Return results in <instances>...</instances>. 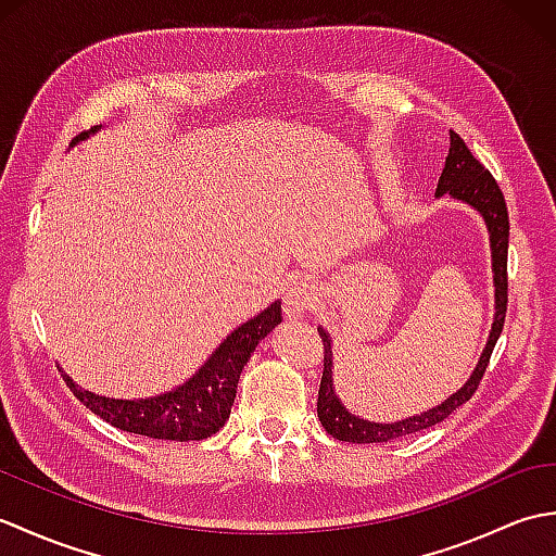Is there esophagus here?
<instances>
[{
	"instance_id": "1",
	"label": "esophagus",
	"mask_w": 556,
	"mask_h": 556,
	"mask_svg": "<svg viewBox=\"0 0 556 556\" xmlns=\"http://www.w3.org/2000/svg\"><path fill=\"white\" fill-rule=\"evenodd\" d=\"M317 303V293L308 285V281H291L285 293V313L289 317H301L303 313H308L315 308Z\"/></svg>"
}]
</instances>
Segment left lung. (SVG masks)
<instances>
[{"label":"left lung","mask_w":556,"mask_h":556,"mask_svg":"<svg viewBox=\"0 0 556 556\" xmlns=\"http://www.w3.org/2000/svg\"><path fill=\"white\" fill-rule=\"evenodd\" d=\"M448 155L444 162V169L440 176V184H437V198L448 195L458 200V203H466L473 207L478 215L485 219V227L490 233V251H492V281H494V317H492V329L488 337V344L480 353V361L476 370L470 372L466 384L456 389V392L444 399L442 404H437L430 410L416 413V416L401 418L394 422H375V420H363L361 416H353V413L341 404V399L334 392V353H332V337L325 332L323 327H317V332L323 337L325 346V370H323V382L320 392H317V418H320L323 428L334 437L339 442H351V444H372V442H392L399 437H406L413 432L428 430L432 425L442 422L444 418L452 416V413L464 406L466 401L476 394V389L482 380V375L488 370L490 356L494 351V344L502 334L504 317H506V253H509V212H506L504 195L500 191L497 181L492 179V174L482 167V164L473 157L464 143V138L458 134L448 131Z\"/></svg>","instance_id":"1"}]
</instances>
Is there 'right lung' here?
<instances>
[{
    "label": "right lung",
    "instance_id": "right-lung-1",
    "mask_svg": "<svg viewBox=\"0 0 556 556\" xmlns=\"http://www.w3.org/2000/svg\"><path fill=\"white\" fill-rule=\"evenodd\" d=\"M96 131L98 128L76 136L74 146ZM279 323L281 301H275L263 313H257L241 327H236L184 384L172 389V392L148 399L100 396L78 387L62 368L59 370H62L66 387L74 392L80 404L90 408L102 420L114 425V428L134 434H146L152 437V440L198 442L219 432L224 422L229 420L243 365L251 358V353L260 341Z\"/></svg>",
    "mask_w": 556,
    "mask_h": 556
}]
</instances>
